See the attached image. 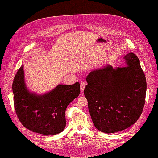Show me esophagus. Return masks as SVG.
I'll list each match as a JSON object with an SVG mask.
<instances>
[{"label": "esophagus", "mask_w": 158, "mask_h": 158, "mask_svg": "<svg viewBox=\"0 0 158 158\" xmlns=\"http://www.w3.org/2000/svg\"><path fill=\"white\" fill-rule=\"evenodd\" d=\"M85 86V82H80V90H81V92H83L84 88Z\"/></svg>", "instance_id": "1"}]
</instances>
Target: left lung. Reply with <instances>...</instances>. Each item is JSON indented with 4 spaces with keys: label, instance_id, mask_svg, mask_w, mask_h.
I'll list each match as a JSON object with an SVG mask.
<instances>
[{
    "label": "left lung",
    "instance_id": "8db88e82",
    "mask_svg": "<svg viewBox=\"0 0 158 158\" xmlns=\"http://www.w3.org/2000/svg\"><path fill=\"white\" fill-rule=\"evenodd\" d=\"M127 66L107 65L87 76L84 93L94 126L101 132L125 130L140 118L146 102V80L140 60L132 52Z\"/></svg>",
    "mask_w": 158,
    "mask_h": 158
}]
</instances>
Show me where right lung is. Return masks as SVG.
<instances>
[{
	"instance_id": "right-lung-1",
	"label": "right lung",
	"mask_w": 158,
	"mask_h": 158,
	"mask_svg": "<svg viewBox=\"0 0 158 158\" xmlns=\"http://www.w3.org/2000/svg\"><path fill=\"white\" fill-rule=\"evenodd\" d=\"M14 106L19 121L30 131L41 135H55L66 126L65 111L80 93L79 82L59 85L43 95L26 88L23 66L18 69L12 83Z\"/></svg>"
}]
</instances>
